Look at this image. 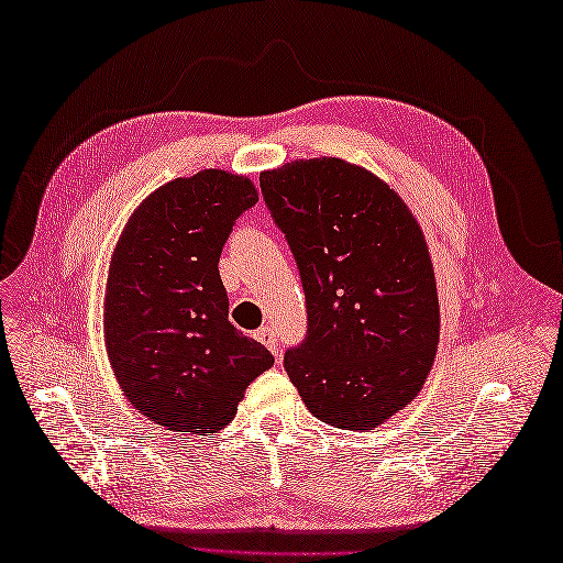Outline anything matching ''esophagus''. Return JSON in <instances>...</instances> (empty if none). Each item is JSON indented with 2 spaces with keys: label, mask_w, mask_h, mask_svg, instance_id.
Masks as SVG:
<instances>
[{
  "label": "esophagus",
  "mask_w": 563,
  "mask_h": 563,
  "mask_svg": "<svg viewBox=\"0 0 563 563\" xmlns=\"http://www.w3.org/2000/svg\"><path fill=\"white\" fill-rule=\"evenodd\" d=\"M255 340H261V343H263L272 354H275V356H279V354H282L277 331L272 329V327H263V329L255 331Z\"/></svg>",
  "instance_id": "1"
}]
</instances>
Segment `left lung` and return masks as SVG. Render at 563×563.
Masks as SVG:
<instances>
[{"instance_id": "left-lung-1", "label": "left lung", "mask_w": 563, "mask_h": 563, "mask_svg": "<svg viewBox=\"0 0 563 563\" xmlns=\"http://www.w3.org/2000/svg\"><path fill=\"white\" fill-rule=\"evenodd\" d=\"M308 310L284 368L333 428L371 430L411 401L432 368L439 300L428 244L397 192L335 157L261 174Z\"/></svg>"}]
</instances>
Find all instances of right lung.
<instances>
[{
    "instance_id": "obj_1",
    "label": "right lung",
    "mask_w": 563,
    "mask_h": 563,
    "mask_svg": "<svg viewBox=\"0 0 563 563\" xmlns=\"http://www.w3.org/2000/svg\"><path fill=\"white\" fill-rule=\"evenodd\" d=\"M255 201L249 178L207 168L162 185L119 236L106 345L126 399L162 428H225L249 383L275 364L265 345L230 323L218 272L236 218Z\"/></svg>"
}]
</instances>
